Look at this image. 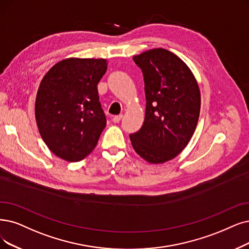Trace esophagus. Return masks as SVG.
I'll use <instances>...</instances> for the list:
<instances>
[{
	"mask_svg": "<svg viewBox=\"0 0 249 249\" xmlns=\"http://www.w3.org/2000/svg\"><path fill=\"white\" fill-rule=\"evenodd\" d=\"M122 118H123V115H122V114L114 115L113 118H112V122H113V123H119V122H121Z\"/></svg>",
	"mask_w": 249,
	"mask_h": 249,
	"instance_id": "obj_1",
	"label": "esophagus"
}]
</instances>
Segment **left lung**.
<instances>
[{"label":"left lung","instance_id":"left-lung-1","mask_svg":"<svg viewBox=\"0 0 249 249\" xmlns=\"http://www.w3.org/2000/svg\"><path fill=\"white\" fill-rule=\"evenodd\" d=\"M133 59L144 76L146 111L131 142L148 162L163 163L182 152L193 136L200 112L199 87L190 68L165 49Z\"/></svg>","mask_w":249,"mask_h":249}]
</instances>
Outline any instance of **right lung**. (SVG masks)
Segmentation results:
<instances>
[{
	"mask_svg": "<svg viewBox=\"0 0 249 249\" xmlns=\"http://www.w3.org/2000/svg\"><path fill=\"white\" fill-rule=\"evenodd\" d=\"M107 71L105 59L68 58L55 64L39 85L36 121L55 155L75 162L90 154L106 126L97 85Z\"/></svg>",
	"mask_w": 249,
	"mask_h": 249,
	"instance_id": "right-lung-1",
	"label": "right lung"
}]
</instances>
